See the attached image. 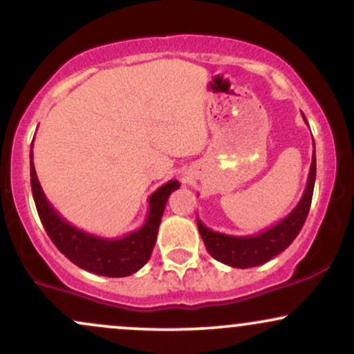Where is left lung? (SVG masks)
I'll list each match as a JSON object with an SVG mask.
<instances>
[{
  "mask_svg": "<svg viewBox=\"0 0 354 354\" xmlns=\"http://www.w3.org/2000/svg\"><path fill=\"white\" fill-rule=\"evenodd\" d=\"M304 121H306V118H304ZM315 180L316 154L313 153L310 174H308V183L301 200H299L296 208L286 218L259 234H253V236H231V234H223L206 228L200 219H196L198 230H200V234L203 241H205L208 253L214 259H218V261L233 268H241V270L259 266L263 263L270 261L276 254L286 250L293 243V239L298 236L299 231H301L308 213H310Z\"/></svg>",
  "mask_w": 354,
  "mask_h": 354,
  "instance_id": "1",
  "label": "left lung"
}]
</instances>
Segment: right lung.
Wrapping results in <instances>:
<instances>
[{"label": "right lung", "mask_w": 354, "mask_h": 354, "mask_svg": "<svg viewBox=\"0 0 354 354\" xmlns=\"http://www.w3.org/2000/svg\"><path fill=\"white\" fill-rule=\"evenodd\" d=\"M30 171L36 209H38L39 219L55 246L76 266L91 271V273L108 276V278L129 276L148 263L154 243H156L158 228H160L166 201L174 189L180 188V183L176 180L168 181L161 188H158L148 198L149 211L145 225L123 238L108 239L95 236L86 231L78 230L76 226H71L58 211L53 208L51 203L44 196L41 185L36 176L33 149L30 151Z\"/></svg>", "instance_id": "add662e5"}]
</instances>
